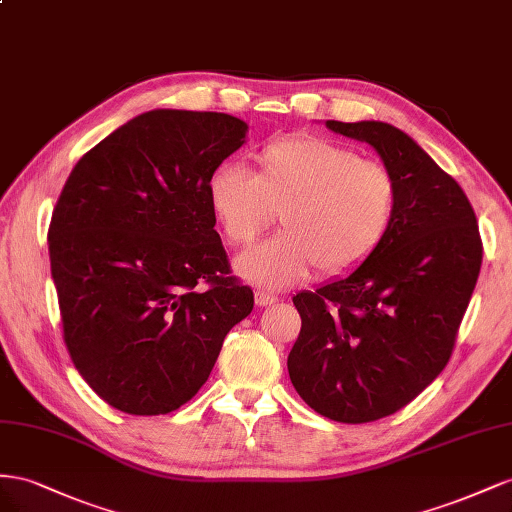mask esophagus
<instances>
[{"mask_svg": "<svg viewBox=\"0 0 512 512\" xmlns=\"http://www.w3.org/2000/svg\"><path fill=\"white\" fill-rule=\"evenodd\" d=\"M276 300H279V296L270 294V291H266V289H257V291H255V302H257V306H268V304H274Z\"/></svg>", "mask_w": 512, "mask_h": 512, "instance_id": "34e87169", "label": "esophagus"}]
</instances>
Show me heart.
Wrapping results in <instances>:
<instances>
[{
    "label": "heart",
    "instance_id": "heart-1",
    "mask_svg": "<svg viewBox=\"0 0 512 512\" xmlns=\"http://www.w3.org/2000/svg\"><path fill=\"white\" fill-rule=\"evenodd\" d=\"M399 195L384 160L311 135L264 145L253 173L221 165L208 178V206L229 246L248 248L279 214L281 236L238 264L266 287L294 285L315 266L328 276L362 266L388 238Z\"/></svg>",
    "mask_w": 512,
    "mask_h": 512
}]
</instances>
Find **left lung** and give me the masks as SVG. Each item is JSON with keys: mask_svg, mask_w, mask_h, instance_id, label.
Instances as JSON below:
<instances>
[{"mask_svg": "<svg viewBox=\"0 0 512 512\" xmlns=\"http://www.w3.org/2000/svg\"><path fill=\"white\" fill-rule=\"evenodd\" d=\"M397 173L401 195L384 244L345 279L294 296L302 328L291 384L347 425L399 412L442 373L483 264L476 214L457 180L384 122H337Z\"/></svg>", "mask_w": 512, "mask_h": 512, "instance_id": "1", "label": "left lung"}]
</instances>
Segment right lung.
I'll return each instance as SVG.
<instances>
[{"label": "right lung", "mask_w": 512, "mask_h": 512, "mask_svg": "<svg viewBox=\"0 0 512 512\" xmlns=\"http://www.w3.org/2000/svg\"><path fill=\"white\" fill-rule=\"evenodd\" d=\"M244 137L227 113L154 109L68 175L49 225L64 343L115 410L158 416L191 401L253 311L208 206L210 173Z\"/></svg>", "instance_id": "1"}]
</instances>
